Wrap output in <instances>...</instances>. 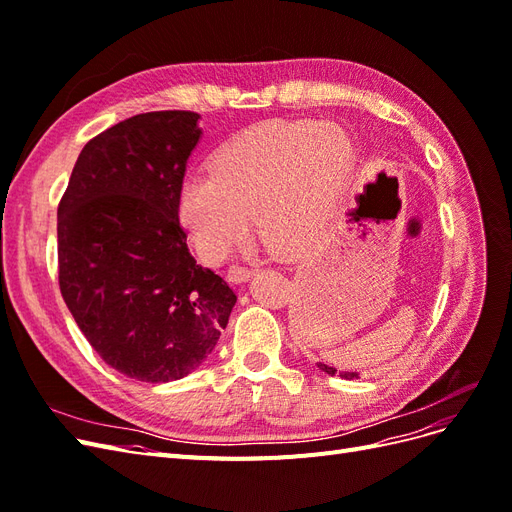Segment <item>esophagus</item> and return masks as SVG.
<instances>
[{
  "label": "esophagus",
  "mask_w": 512,
  "mask_h": 512,
  "mask_svg": "<svg viewBox=\"0 0 512 512\" xmlns=\"http://www.w3.org/2000/svg\"><path fill=\"white\" fill-rule=\"evenodd\" d=\"M254 269L252 267H245V265H232L228 269V280L235 282V284H241V282H247L252 277Z\"/></svg>",
  "instance_id": "obj_1"
}]
</instances>
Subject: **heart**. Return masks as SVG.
I'll return each instance as SVG.
<instances>
[{
	"label": "heart",
	"mask_w": 512,
	"mask_h": 512,
	"mask_svg": "<svg viewBox=\"0 0 512 512\" xmlns=\"http://www.w3.org/2000/svg\"><path fill=\"white\" fill-rule=\"evenodd\" d=\"M345 166H341V156ZM352 147L333 126L312 121L267 123L232 138L211 158V175L185 179L177 213L196 250L222 262L260 232L275 247L316 241L335 211L339 168H350Z\"/></svg>",
	"instance_id": "heart-1"
}]
</instances>
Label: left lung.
Instances as JSON below:
<instances>
[{
  "instance_id": "left-lung-1",
  "label": "left lung",
  "mask_w": 512,
  "mask_h": 512,
  "mask_svg": "<svg viewBox=\"0 0 512 512\" xmlns=\"http://www.w3.org/2000/svg\"><path fill=\"white\" fill-rule=\"evenodd\" d=\"M318 367L324 371V374H329V376H335V374H339V376L346 378V380L359 378V376H356V371H337L335 367H331V365H324V363H318Z\"/></svg>"
}]
</instances>
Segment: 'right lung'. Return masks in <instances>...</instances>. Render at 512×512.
I'll use <instances>...</instances> for the list:
<instances>
[{
	"mask_svg": "<svg viewBox=\"0 0 512 512\" xmlns=\"http://www.w3.org/2000/svg\"><path fill=\"white\" fill-rule=\"evenodd\" d=\"M198 113L134 115L83 147L57 207L59 290L106 365L170 382L203 363L237 294L196 265L179 224Z\"/></svg>",
	"mask_w": 512,
	"mask_h": 512,
	"instance_id": "add662e5",
	"label": "right lung"
}]
</instances>
